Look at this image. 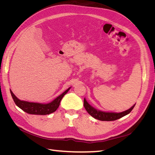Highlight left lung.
Returning a JSON list of instances; mask_svg holds the SVG:
<instances>
[{"label":"left lung","instance_id":"left-lung-1","mask_svg":"<svg viewBox=\"0 0 155 155\" xmlns=\"http://www.w3.org/2000/svg\"><path fill=\"white\" fill-rule=\"evenodd\" d=\"M134 106L135 104L133 107H131L129 109L124 112H119V113H116V112H103L99 110H97L94 107H92L91 105L88 104V103L87 101L85 98H84V107L85 108V109L88 112V113L91 116H92L93 118L101 121H114L120 119L121 118H122L124 116L130 113L131 110L133 109Z\"/></svg>","mask_w":155,"mask_h":155}]
</instances>
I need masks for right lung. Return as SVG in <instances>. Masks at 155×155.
Segmentation results:
<instances>
[{"label": "right lung", "mask_w": 155, "mask_h": 155, "mask_svg": "<svg viewBox=\"0 0 155 155\" xmlns=\"http://www.w3.org/2000/svg\"><path fill=\"white\" fill-rule=\"evenodd\" d=\"M68 88L67 90L65 91L60 96L57 97L54 100L49 104H42L39 103H33L26 101H22L15 96V94L10 90L11 95L12 96L13 100L17 107H18L22 110L27 112L30 114H36V115H46L54 112L59 106L61 100H62L63 96L66 94L68 91L70 90Z\"/></svg>", "instance_id": "1"}]
</instances>
